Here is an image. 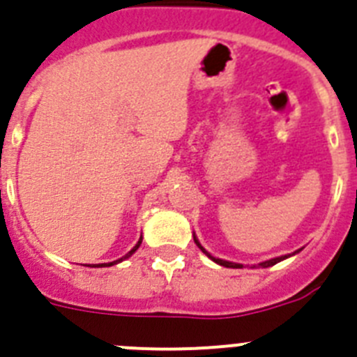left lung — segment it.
I'll use <instances>...</instances> for the list:
<instances>
[{
  "label": "left lung",
  "instance_id": "1",
  "mask_svg": "<svg viewBox=\"0 0 357 357\" xmlns=\"http://www.w3.org/2000/svg\"><path fill=\"white\" fill-rule=\"evenodd\" d=\"M193 238H195V243H197V247L200 248V250L204 252V254H206L207 257H209L211 261H214V263H216V264H220V266H225V268H243V264H239V263H232V261H225V259H220V257H214L213 254H209V252H207L206 248L202 247V245H200V241H198V238H197V236H195V232H193ZM301 250H302V248H301ZM301 250H295V252H293V254L279 255V257H273V259L263 261V263H259V264H257V266H259V268H268V266H273V264L280 263V261H284V259H288V257H291V255L298 254V252H301ZM254 268H255V266H254Z\"/></svg>",
  "mask_w": 357,
  "mask_h": 357
}]
</instances>
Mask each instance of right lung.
<instances>
[{
	"label": "right lung",
	"instance_id": "right-lung-1",
	"mask_svg": "<svg viewBox=\"0 0 357 357\" xmlns=\"http://www.w3.org/2000/svg\"><path fill=\"white\" fill-rule=\"evenodd\" d=\"M141 243H143V238H139V241L135 243V247L132 248V250L128 252V254H125V255H123V257H119V259H116V261H110V263H100V264H85V266H91V268H105V266H114V264H118V263H121V261L128 259V257H130V255L134 254V252L137 250V248L141 247Z\"/></svg>",
	"mask_w": 357,
	"mask_h": 357
}]
</instances>
